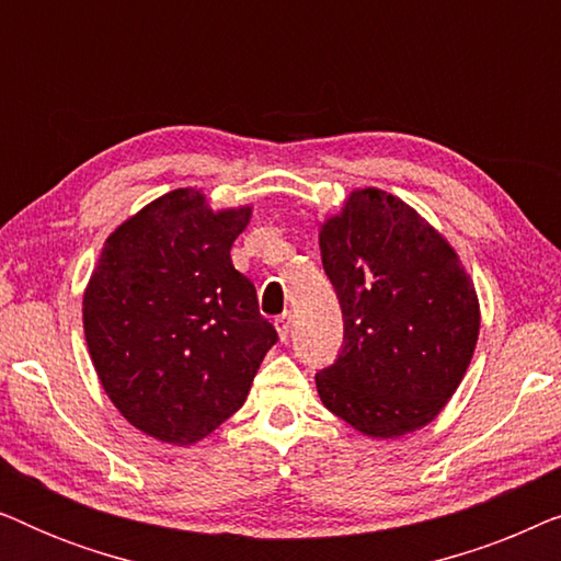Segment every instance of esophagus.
Here are the masks:
<instances>
[{"label":"esophagus","instance_id":"1","mask_svg":"<svg viewBox=\"0 0 561 561\" xmlns=\"http://www.w3.org/2000/svg\"><path fill=\"white\" fill-rule=\"evenodd\" d=\"M275 329H278L280 340H286V336L290 334V313L283 311L280 317H275Z\"/></svg>","mask_w":561,"mask_h":561}]
</instances>
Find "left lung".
Wrapping results in <instances>:
<instances>
[{"instance_id": "8db88e82", "label": "left lung", "mask_w": 561, "mask_h": 561, "mask_svg": "<svg viewBox=\"0 0 561 561\" xmlns=\"http://www.w3.org/2000/svg\"><path fill=\"white\" fill-rule=\"evenodd\" d=\"M319 248L344 319L340 355L317 373L321 403L380 439L426 426L462 382L480 332L457 252L378 188L352 191Z\"/></svg>"}]
</instances>
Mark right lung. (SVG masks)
Returning a JSON list of instances; mask_svg holds the SVG:
<instances>
[{
  "instance_id": "obj_1",
  "label": "right lung",
  "mask_w": 561,
  "mask_h": 561,
  "mask_svg": "<svg viewBox=\"0 0 561 561\" xmlns=\"http://www.w3.org/2000/svg\"><path fill=\"white\" fill-rule=\"evenodd\" d=\"M250 211L171 191L114 229L91 273V363L122 416L160 442L191 444L225 424L278 342L229 257Z\"/></svg>"
}]
</instances>
